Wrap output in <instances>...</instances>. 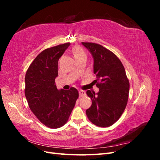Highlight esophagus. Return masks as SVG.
Wrapping results in <instances>:
<instances>
[{"label":"esophagus","instance_id":"obj_1","mask_svg":"<svg viewBox=\"0 0 160 160\" xmlns=\"http://www.w3.org/2000/svg\"><path fill=\"white\" fill-rule=\"evenodd\" d=\"M79 96L80 97H84L86 95V93L85 91L83 90H79Z\"/></svg>","mask_w":160,"mask_h":160}]
</instances>
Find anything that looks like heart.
I'll return each mask as SVG.
<instances>
[{
    "instance_id": "heart-1",
    "label": "heart",
    "mask_w": 160,
    "mask_h": 160,
    "mask_svg": "<svg viewBox=\"0 0 160 160\" xmlns=\"http://www.w3.org/2000/svg\"><path fill=\"white\" fill-rule=\"evenodd\" d=\"M73 54H74L75 57H77V56L82 55V54H85V52L81 49H80V48L76 47L73 49Z\"/></svg>"
}]
</instances>
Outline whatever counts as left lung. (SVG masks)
<instances>
[{
    "label": "left lung",
    "instance_id": "8db88e82",
    "mask_svg": "<svg viewBox=\"0 0 160 160\" xmlns=\"http://www.w3.org/2000/svg\"><path fill=\"white\" fill-rule=\"evenodd\" d=\"M82 44L93 55L96 86L99 89L97 95L87 91L92 105L86 110V115L97 126L109 127L119 119L126 108L129 79L122 62L113 52L97 43L82 42Z\"/></svg>",
    "mask_w": 160,
    "mask_h": 160
}]
</instances>
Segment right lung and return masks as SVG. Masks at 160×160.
Wrapping results in <instances>:
<instances>
[{
    "label": "right lung",
    "instance_id": "right-lung-1",
    "mask_svg": "<svg viewBox=\"0 0 160 160\" xmlns=\"http://www.w3.org/2000/svg\"><path fill=\"white\" fill-rule=\"evenodd\" d=\"M70 42L52 47L38 54L25 75V94L28 107L45 126L57 129L64 125L73 109L79 93L75 88L59 91L55 79L58 61Z\"/></svg>",
    "mask_w": 160,
    "mask_h": 160
}]
</instances>
